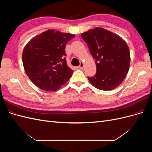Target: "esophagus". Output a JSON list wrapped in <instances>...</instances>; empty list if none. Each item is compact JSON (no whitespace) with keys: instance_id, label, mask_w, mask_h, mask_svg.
<instances>
[{"instance_id":"obj_1","label":"esophagus","mask_w":152,"mask_h":152,"mask_svg":"<svg viewBox=\"0 0 152 152\" xmlns=\"http://www.w3.org/2000/svg\"><path fill=\"white\" fill-rule=\"evenodd\" d=\"M84 63H82V62H81L80 63V65L79 66V68H80V69H83L84 68Z\"/></svg>"}]
</instances>
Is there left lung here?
I'll return each mask as SVG.
<instances>
[{"label":"left lung","mask_w":152,"mask_h":152,"mask_svg":"<svg viewBox=\"0 0 152 152\" xmlns=\"http://www.w3.org/2000/svg\"><path fill=\"white\" fill-rule=\"evenodd\" d=\"M89 51L96 59V73L88 77L96 88L110 91L125 79L130 65V52L120 36L103 28H96L82 34Z\"/></svg>","instance_id":"1"}]
</instances>
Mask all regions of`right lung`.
I'll use <instances>...</instances> for the list:
<instances>
[{"label": "right lung", "mask_w": 152, "mask_h": 152, "mask_svg": "<svg viewBox=\"0 0 152 152\" xmlns=\"http://www.w3.org/2000/svg\"><path fill=\"white\" fill-rule=\"evenodd\" d=\"M74 37L49 30L32 38L26 45L23 64L26 75L40 89L56 91L70 79L73 70L67 65L65 47Z\"/></svg>", "instance_id": "obj_1"}]
</instances>
